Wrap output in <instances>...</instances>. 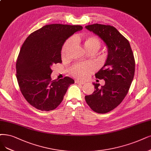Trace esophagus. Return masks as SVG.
Returning a JSON list of instances; mask_svg holds the SVG:
<instances>
[{"label":"esophagus","instance_id":"1","mask_svg":"<svg viewBox=\"0 0 151 151\" xmlns=\"http://www.w3.org/2000/svg\"><path fill=\"white\" fill-rule=\"evenodd\" d=\"M75 83H78V84H81V85L85 84V81H80V80H76L75 81Z\"/></svg>","mask_w":151,"mask_h":151}]
</instances>
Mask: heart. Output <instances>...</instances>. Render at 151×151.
<instances>
[{
    "label": "heart",
    "mask_w": 151,
    "mask_h": 151,
    "mask_svg": "<svg viewBox=\"0 0 151 151\" xmlns=\"http://www.w3.org/2000/svg\"><path fill=\"white\" fill-rule=\"evenodd\" d=\"M74 38H71L65 43L61 50V56L65 57L68 53L73 44L74 43ZM83 47H84L86 52L90 51L96 52L101 47V42L99 38L94 36H89L85 37L82 40ZM94 70V66L91 64H81L76 65L71 67L70 73L78 78H85L90 75Z\"/></svg>",
    "instance_id": "b5f03b06"
}]
</instances>
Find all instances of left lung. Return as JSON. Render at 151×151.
Masks as SVG:
<instances>
[{
	"mask_svg": "<svg viewBox=\"0 0 151 151\" xmlns=\"http://www.w3.org/2000/svg\"><path fill=\"white\" fill-rule=\"evenodd\" d=\"M85 27L101 38L108 48L106 62L95 74L97 78L105 81V85L99 87L93 83L95 90L85 96V100L96 113H106L118 106L128 93L134 76V58L129 41L114 27L95 24Z\"/></svg>",
	"mask_w": 151,
	"mask_h": 151,
	"instance_id": "obj_1",
	"label": "left lung"
}]
</instances>
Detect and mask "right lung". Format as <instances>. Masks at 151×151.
Wrapping results in <instances>:
<instances>
[{
  "label": "right lung",
  "instance_id": "right-lung-1",
  "mask_svg": "<svg viewBox=\"0 0 151 151\" xmlns=\"http://www.w3.org/2000/svg\"><path fill=\"white\" fill-rule=\"evenodd\" d=\"M80 25H45L27 38L17 60L16 71L20 90L32 106L49 111L62 101L69 86L75 83L68 76L52 80V66L62 62L61 52L65 41Z\"/></svg>",
  "mask_w": 151,
  "mask_h": 151
}]
</instances>
